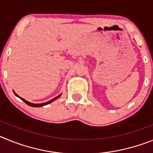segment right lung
<instances>
[{
    "label": "right lung",
    "mask_w": 153,
    "mask_h": 153,
    "mask_svg": "<svg viewBox=\"0 0 153 153\" xmlns=\"http://www.w3.org/2000/svg\"><path fill=\"white\" fill-rule=\"evenodd\" d=\"M13 93L15 94L16 97H18V98H20V99H21V100L24 101V102H25V103L27 104L28 106H32V107H41V106H46V105H47V104H49V103H51V102H52L53 101L56 100V99H58V98H59V97H60V96H61V94H60V95L57 96V97H55V98L52 99V100H50V101H47V102H43V103H33V102H28L27 100H24V98H22V97H21L19 95H17V93H16L15 92L13 91Z\"/></svg>",
    "instance_id": "1"
}]
</instances>
